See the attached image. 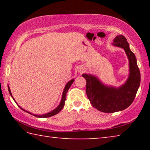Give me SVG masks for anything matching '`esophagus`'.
<instances>
[{
	"mask_svg": "<svg viewBox=\"0 0 150 150\" xmlns=\"http://www.w3.org/2000/svg\"><path fill=\"white\" fill-rule=\"evenodd\" d=\"M83 71V69H79V73H82Z\"/></svg>",
	"mask_w": 150,
	"mask_h": 150,
	"instance_id": "34e87169",
	"label": "esophagus"
}]
</instances>
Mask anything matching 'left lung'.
I'll return each mask as SVG.
<instances>
[{
	"mask_svg": "<svg viewBox=\"0 0 150 150\" xmlns=\"http://www.w3.org/2000/svg\"><path fill=\"white\" fill-rule=\"evenodd\" d=\"M113 44L125 50L128 57L130 75L125 84L119 88L104 85L93 75L83 74L87 81L86 93L93 107L106 113L123 110L133 103L140 85V72L134 53L129 47L128 42L122 35H117Z\"/></svg>",
	"mask_w": 150,
	"mask_h": 150,
	"instance_id": "1",
	"label": "left lung"
}]
</instances>
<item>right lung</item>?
<instances>
[{"label": "right lung", "mask_w": 150, "mask_h": 150, "mask_svg": "<svg viewBox=\"0 0 150 150\" xmlns=\"http://www.w3.org/2000/svg\"><path fill=\"white\" fill-rule=\"evenodd\" d=\"M73 81H74V79H72V80L69 81V82H68L67 84H66L65 87V88H64V91H63V92L62 100H61V103H60V104L59 105V106H58L56 108L54 109V110H52V112H49V113H47V114H45V115H33V114L29 112H28L26 110H24V109L22 108L20 106H19L20 108L22 109V110L30 114V115H34V116H35V117H38V118H47V117H50V116H54L55 115H57V113H59V112L62 110V109L63 108V106H64V105H65V99H66V94H67V91L69 90V88H70L71 85H72V83H73ZM8 91H9L10 95L12 96L11 91V90H10V88H9L8 86ZM12 98H13V99H14L13 97H12Z\"/></svg>", "instance_id": "obj_1"}]
</instances>
